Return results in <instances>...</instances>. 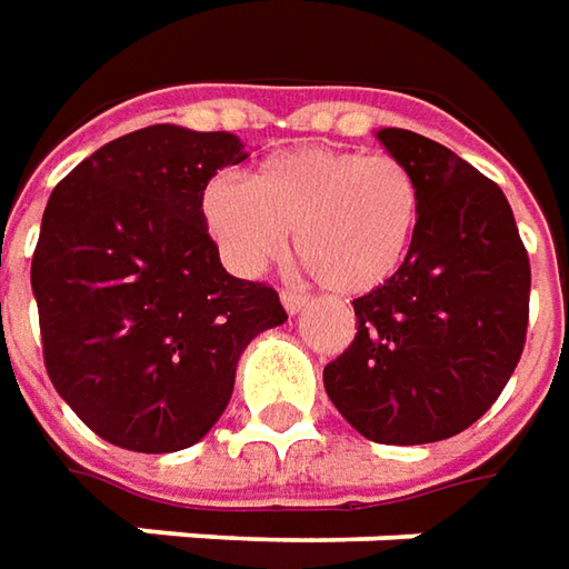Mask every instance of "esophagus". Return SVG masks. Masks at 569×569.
<instances>
[{
  "mask_svg": "<svg viewBox=\"0 0 569 569\" xmlns=\"http://www.w3.org/2000/svg\"><path fill=\"white\" fill-rule=\"evenodd\" d=\"M306 303H309V297H303V293L288 291V288L281 291V306H284V309H288L291 316H297V312H300V309H303Z\"/></svg>",
  "mask_w": 569,
  "mask_h": 569,
  "instance_id": "34e87169",
  "label": "esophagus"
}]
</instances>
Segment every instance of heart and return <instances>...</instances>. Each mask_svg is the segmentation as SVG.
I'll use <instances>...</instances> for the list:
<instances>
[{"label": "heart", "mask_w": 569, "mask_h": 569, "mask_svg": "<svg viewBox=\"0 0 569 569\" xmlns=\"http://www.w3.org/2000/svg\"><path fill=\"white\" fill-rule=\"evenodd\" d=\"M422 189L395 156L340 147L278 152L251 183L217 174L201 189V220L223 263L253 276L284 251L330 293H368L405 266Z\"/></svg>", "instance_id": "heart-1"}]
</instances>
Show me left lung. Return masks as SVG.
<instances>
[{
  "mask_svg": "<svg viewBox=\"0 0 569 569\" xmlns=\"http://www.w3.org/2000/svg\"><path fill=\"white\" fill-rule=\"evenodd\" d=\"M377 137L420 180V229L405 266L352 303L358 333L325 389L370 441L432 445L481 420L518 368L530 260L493 180L429 137Z\"/></svg>",
  "mask_w": 569,
  "mask_h": 569,
  "instance_id": "1",
  "label": "left lung"
}]
</instances>
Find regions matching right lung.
<instances>
[{"label": "right lung", "instance_id": "right-lung-1", "mask_svg": "<svg viewBox=\"0 0 569 569\" xmlns=\"http://www.w3.org/2000/svg\"><path fill=\"white\" fill-rule=\"evenodd\" d=\"M244 159L229 131L149 124L91 152L48 199L30 269L46 370L110 445L201 441L244 346L288 321L269 284L229 276L201 220L204 183Z\"/></svg>", "mask_w": 569, "mask_h": 569}]
</instances>
